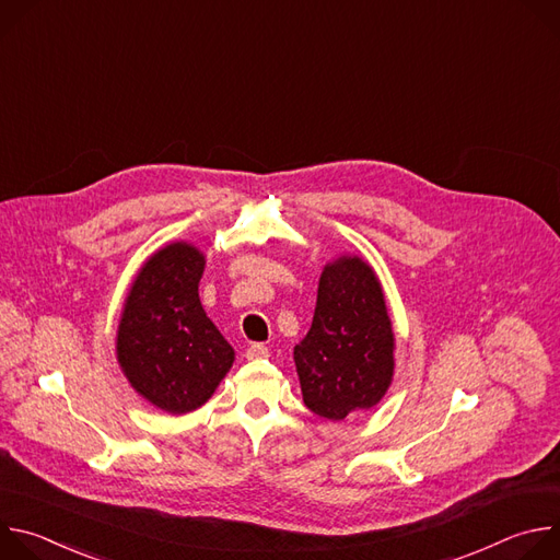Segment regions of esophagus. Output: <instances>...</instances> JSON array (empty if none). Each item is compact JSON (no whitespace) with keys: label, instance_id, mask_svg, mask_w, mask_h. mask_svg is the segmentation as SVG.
Returning a JSON list of instances; mask_svg holds the SVG:
<instances>
[{"label":"esophagus","instance_id":"34e87169","mask_svg":"<svg viewBox=\"0 0 560 560\" xmlns=\"http://www.w3.org/2000/svg\"><path fill=\"white\" fill-rule=\"evenodd\" d=\"M246 357H248V359H268V357H270V350H268V346H264V343H253V346L246 350Z\"/></svg>","mask_w":560,"mask_h":560}]
</instances>
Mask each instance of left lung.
<instances>
[{"label": "left lung", "mask_w": 560, "mask_h": 560, "mask_svg": "<svg viewBox=\"0 0 560 560\" xmlns=\"http://www.w3.org/2000/svg\"><path fill=\"white\" fill-rule=\"evenodd\" d=\"M303 404L343 421L374 408L394 374V332L374 270L361 257L328 264L305 339L294 346Z\"/></svg>", "instance_id": "left-lung-1"}]
</instances>
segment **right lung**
I'll return each mask as SVG.
<instances>
[{
    "instance_id": "right-lung-1",
    "label": "right lung",
    "mask_w": 560,
    "mask_h": 560,
    "mask_svg": "<svg viewBox=\"0 0 560 560\" xmlns=\"http://www.w3.org/2000/svg\"><path fill=\"white\" fill-rule=\"evenodd\" d=\"M203 266V255L184 242L156 250L132 281L117 330L126 378L168 415L201 408L234 361L199 301Z\"/></svg>"
}]
</instances>
